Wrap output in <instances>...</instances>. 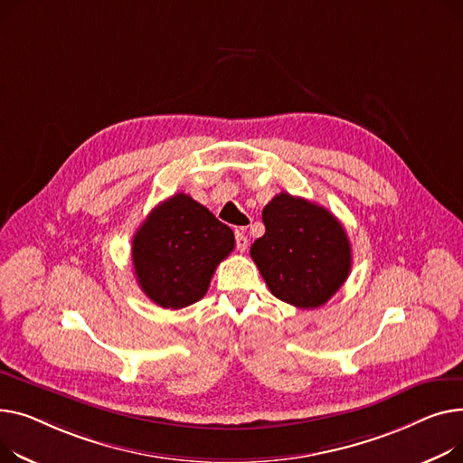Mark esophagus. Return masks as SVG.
I'll return each mask as SVG.
<instances>
[{
  "mask_svg": "<svg viewBox=\"0 0 463 463\" xmlns=\"http://www.w3.org/2000/svg\"><path fill=\"white\" fill-rule=\"evenodd\" d=\"M235 249L239 250V252H244L249 249V237L244 235V230L241 228V230H235Z\"/></svg>",
  "mask_w": 463,
  "mask_h": 463,
  "instance_id": "esophagus-1",
  "label": "esophagus"
}]
</instances>
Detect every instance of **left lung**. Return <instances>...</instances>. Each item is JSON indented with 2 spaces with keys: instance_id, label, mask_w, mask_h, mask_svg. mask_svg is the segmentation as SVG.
Here are the masks:
<instances>
[{
  "instance_id": "8db88e82",
  "label": "left lung",
  "mask_w": 463,
  "mask_h": 463,
  "mask_svg": "<svg viewBox=\"0 0 463 463\" xmlns=\"http://www.w3.org/2000/svg\"><path fill=\"white\" fill-rule=\"evenodd\" d=\"M265 235L250 256L270 293L297 308H317L351 270V244L336 216L305 198L280 193L261 213Z\"/></svg>"
}]
</instances>
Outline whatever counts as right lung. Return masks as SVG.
I'll list each match as a JSON object with an SVG mask.
<instances>
[{
    "label": "right lung",
    "mask_w": 463,
    "mask_h": 463,
    "mask_svg": "<svg viewBox=\"0 0 463 463\" xmlns=\"http://www.w3.org/2000/svg\"><path fill=\"white\" fill-rule=\"evenodd\" d=\"M235 247L233 232L190 198L158 203L132 237L136 282L162 308H184L207 293L216 265Z\"/></svg>",
    "instance_id": "add662e5"
}]
</instances>
